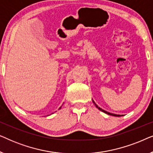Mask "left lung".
<instances>
[{"label":"left lung","instance_id":"left-lung-1","mask_svg":"<svg viewBox=\"0 0 153 153\" xmlns=\"http://www.w3.org/2000/svg\"><path fill=\"white\" fill-rule=\"evenodd\" d=\"M93 103L95 104V106L96 107H97L98 109L99 110H100L101 111H102V112H104V113H105V114H108V115H110V116H118V117H120V116H123V115H117V114H111V113H109V112H107V111H104V110H103L102 109V108H101L100 107H99V106H98L97 104H96L95 103V102L93 101Z\"/></svg>","mask_w":153,"mask_h":153}]
</instances>
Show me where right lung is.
Masks as SVG:
<instances>
[{
  "instance_id": "right-lung-1",
  "label": "right lung",
  "mask_w": 153,
  "mask_h": 153,
  "mask_svg": "<svg viewBox=\"0 0 153 153\" xmlns=\"http://www.w3.org/2000/svg\"><path fill=\"white\" fill-rule=\"evenodd\" d=\"M61 108V107H60V108Z\"/></svg>"
}]
</instances>
